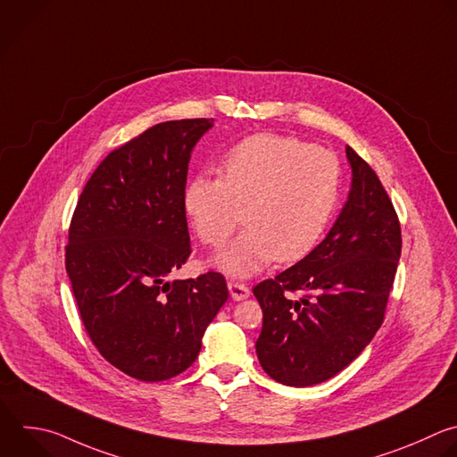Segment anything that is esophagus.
<instances>
[{"label":"esophagus","instance_id":"esophagus-1","mask_svg":"<svg viewBox=\"0 0 457 457\" xmlns=\"http://www.w3.org/2000/svg\"><path fill=\"white\" fill-rule=\"evenodd\" d=\"M228 288H229V294L235 301H242V299H247L251 290L244 285V283H237V281H229L228 283Z\"/></svg>","mask_w":457,"mask_h":457}]
</instances>
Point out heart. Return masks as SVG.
Returning a JSON list of instances; mask_svg holds the SVG:
<instances>
[{
    "label": "heart",
    "mask_w": 457,
    "mask_h": 457,
    "mask_svg": "<svg viewBox=\"0 0 457 457\" xmlns=\"http://www.w3.org/2000/svg\"><path fill=\"white\" fill-rule=\"evenodd\" d=\"M339 190L341 169L330 152L295 137L254 134L226 152L220 178L201 174L187 185L183 206L212 247L222 245L240 219L247 224L212 260L219 270L247 278L274 258H305L323 237Z\"/></svg>",
    "instance_id": "1"
}]
</instances>
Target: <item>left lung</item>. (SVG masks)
Segmentation results:
<instances>
[{"mask_svg":"<svg viewBox=\"0 0 457 457\" xmlns=\"http://www.w3.org/2000/svg\"><path fill=\"white\" fill-rule=\"evenodd\" d=\"M348 199L325 240L253 288L263 325L256 355L279 384H321L371 343L384 321L402 253L393 203L373 169L350 146ZM303 297L292 300L288 291Z\"/></svg>","mask_w":457,"mask_h":457,"instance_id":"8db88e82","label":"left lung"}]
</instances>
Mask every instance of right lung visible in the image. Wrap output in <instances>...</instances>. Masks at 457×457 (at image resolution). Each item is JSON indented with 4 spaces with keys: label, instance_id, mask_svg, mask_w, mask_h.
Returning <instances> with one entry per match:
<instances>
[{
    "label": "right lung",
    "instance_id": "right-lung-1",
    "mask_svg": "<svg viewBox=\"0 0 457 457\" xmlns=\"http://www.w3.org/2000/svg\"><path fill=\"white\" fill-rule=\"evenodd\" d=\"M212 120H172L112 150L75 208L66 272L82 323L125 375L169 380L194 364L228 299L226 279L169 274L190 256L183 194L188 163Z\"/></svg>",
    "mask_w": 457,
    "mask_h": 457
}]
</instances>
